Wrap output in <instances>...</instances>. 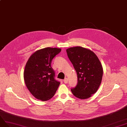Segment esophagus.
Wrapping results in <instances>:
<instances>
[{
	"label": "esophagus",
	"instance_id": "obj_1",
	"mask_svg": "<svg viewBox=\"0 0 127 127\" xmlns=\"http://www.w3.org/2000/svg\"><path fill=\"white\" fill-rule=\"evenodd\" d=\"M64 83H68V79L67 78H65L64 80Z\"/></svg>",
	"mask_w": 127,
	"mask_h": 127
}]
</instances>
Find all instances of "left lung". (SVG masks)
I'll return each instance as SVG.
<instances>
[{"instance_id":"obj_1","label":"left lung","mask_w":127,"mask_h":127,"mask_svg":"<svg viewBox=\"0 0 127 127\" xmlns=\"http://www.w3.org/2000/svg\"><path fill=\"white\" fill-rule=\"evenodd\" d=\"M66 52L78 76V84L71 92L80 99L90 97L97 92L102 79L99 59L92 51L80 46L69 48Z\"/></svg>"}]
</instances>
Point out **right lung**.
Listing matches in <instances>:
<instances>
[{"label": "right lung", "mask_w": 127, "mask_h": 127, "mask_svg": "<svg viewBox=\"0 0 127 127\" xmlns=\"http://www.w3.org/2000/svg\"><path fill=\"white\" fill-rule=\"evenodd\" d=\"M61 48L46 47L35 51L27 61L24 72L25 85L31 93L38 100H49L60 85L54 79L52 60L60 53Z\"/></svg>", "instance_id": "1"}]
</instances>
